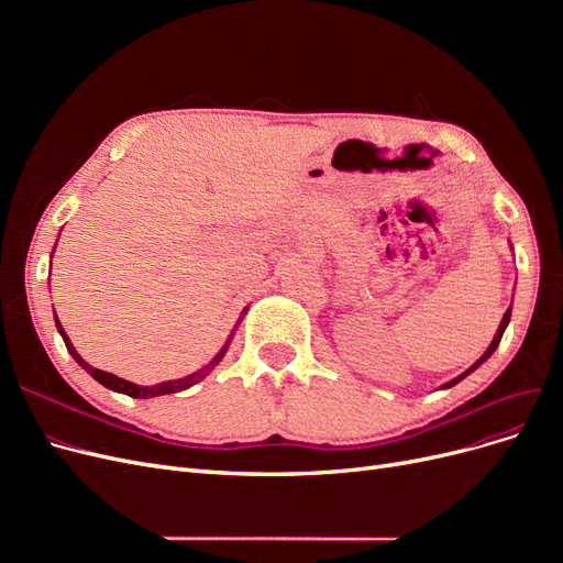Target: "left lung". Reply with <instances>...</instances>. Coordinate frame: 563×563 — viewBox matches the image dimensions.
<instances>
[{"label":"left lung","mask_w":563,"mask_h":563,"mask_svg":"<svg viewBox=\"0 0 563 563\" xmlns=\"http://www.w3.org/2000/svg\"><path fill=\"white\" fill-rule=\"evenodd\" d=\"M509 317H512V308H507V312H505V317H503V321H500V327H498V331H496V338H493V343L488 345V350H486V352L479 356V360H476V362H474L465 373H460L457 378H453V380H451V383H446L444 387H453L455 383H460V380H463L465 376H470V373H472L476 366H482V364L488 360V356H490L493 352H496V347L500 345V338H503V333H505V329H507V323H509Z\"/></svg>","instance_id":"left-lung-1"}]
</instances>
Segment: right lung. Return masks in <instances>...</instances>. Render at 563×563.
Segmentation results:
<instances>
[{
    "label": "right lung",
    "instance_id": "right-lung-1",
    "mask_svg": "<svg viewBox=\"0 0 563 563\" xmlns=\"http://www.w3.org/2000/svg\"><path fill=\"white\" fill-rule=\"evenodd\" d=\"M56 327H58V333L63 335V340H65V347H67V352L73 354V360L87 371V373H91V378H96L100 385H106L108 389H114V391H122V395H129V397H133V399H150V397H159V395H174V391H183V389H187V387H192V385H197L199 380H203L209 376V373L220 364V360H223L225 356V352H228V345H230V340L228 343L223 345V350H220L213 360L203 366V368H199L197 373H192V376H185V378H178V380H166V383H159V385H152V387H143V385H135V383H129V380H124V378H117V376H112V373H108V371H100V368H93L91 364H87L81 360V356L77 354V350L73 347V343H70V338L65 335V331H63V327H60V321H58V317H56ZM232 338V335H230Z\"/></svg>",
    "mask_w": 563,
    "mask_h": 563
}]
</instances>
